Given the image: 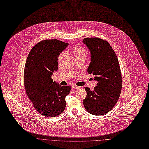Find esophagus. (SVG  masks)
Here are the masks:
<instances>
[{"label":"esophagus","mask_w":149,"mask_h":149,"mask_svg":"<svg viewBox=\"0 0 149 149\" xmlns=\"http://www.w3.org/2000/svg\"><path fill=\"white\" fill-rule=\"evenodd\" d=\"M72 88L73 89H78L80 88L79 86H77L74 85V84H73V85L72 86Z\"/></svg>","instance_id":"1"}]
</instances>
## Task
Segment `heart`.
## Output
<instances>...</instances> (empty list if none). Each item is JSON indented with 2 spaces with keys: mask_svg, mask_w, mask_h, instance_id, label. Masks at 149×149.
Wrapping results in <instances>:
<instances>
[{
  "mask_svg": "<svg viewBox=\"0 0 149 149\" xmlns=\"http://www.w3.org/2000/svg\"><path fill=\"white\" fill-rule=\"evenodd\" d=\"M73 53L74 54L75 57H78V56H86V51H84V49L82 48L81 46H75V48L73 49ZM65 52H63L60 54V56L58 57V61L59 63L61 62L63 58V57L65 56Z\"/></svg>",
  "mask_w": 149,
  "mask_h": 149,
  "instance_id": "1",
  "label": "heart"
}]
</instances>
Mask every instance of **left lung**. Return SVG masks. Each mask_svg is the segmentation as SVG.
I'll use <instances>...</instances> for the list:
<instances>
[{
  "label": "left lung",
  "instance_id": "1",
  "mask_svg": "<svg viewBox=\"0 0 149 149\" xmlns=\"http://www.w3.org/2000/svg\"><path fill=\"white\" fill-rule=\"evenodd\" d=\"M83 42L91 54L88 72L98 82L93 91L84 88L87 95L83 103L91 114L103 115L112 110L120 95L122 77L118 60L110 44L103 39L85 38Z\"/></svg>",
  "mask_w": 149,
  "mask_h": 149
}]
</instances>
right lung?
I'll use <instances>...</instances> for the list:
<instances>
[{
  "label": "right lung",
  "mask_w": 149,
  "mask_h": 149,
  "mask_svg": "<svg viewBox=\"0 0 149 149\" xmlns=\"http://www.w3.org/2000/svg\"><path fill=\"white\" fill-rule=\"evenodd\" d=\"M68 45L57 39L43 40L33 47L27 57L24 70L26 94L36 110L44 116H57L66 107L65 97L71 88L53 81L51 76L58 69L60 54Z\"/></svg>",
  "instance_id": "1"
}]
</instances>
